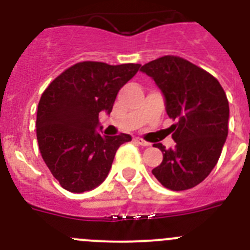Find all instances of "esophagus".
Wrapping results in <instances>:
<instances>
[{"label": "esophagus", "instance_id": "34e87169", "mask_svg": "<svg viewBox=\"0 0 250 250\" xmlns=\"http://www.w3.org/2000/svg\"><path fill=\"white\" fill-rule=\"evenodd\" d=\"M135 143H138L139 145H141V146H149V143H147V141H145V140H143V139H140V138H136L135 139Z\"/></svg>", "mask_w": 250, "mask_h": 250}]
</instances>
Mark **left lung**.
I'll return each mask as SVG.
<instances>
[{"instance_id": "1", "label": "left lung", "mask_w": 250, "mask_h": 250, "mask_svg": "<svg viewBox=\"0 0 250 250\" xmlns=\"http://www.w3.org/2000/svg\"><path fill=\"white\" fill-rule=\"evenodd\" d=\"M164 96L175 146L163 152L152 175L170 190H187L202 183L222 154L228 136L229 103L219 81L178 56H164L141 66Z\"/></svg>"}]
</instances>
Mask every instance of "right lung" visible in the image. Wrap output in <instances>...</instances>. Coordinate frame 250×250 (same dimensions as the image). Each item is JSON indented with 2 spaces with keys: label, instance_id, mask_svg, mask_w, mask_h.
<instances>
[{
  "label": "right lung",
  "instance_id": "add662e5",
  "mask_svg": "<svg viewBox=\"0 0 250 250\" xmlns=\"http://www.w3.org/2000/svg\"><path fill=\"white\" fill-rule=\"evenodd\" d=\"M139 63L85 61L71 66L40 99L36 132L43 161L71 193L90 191L107 178L116 150L127 134L105 136L101 111L110 115L119 90L139 71Z\"/></svg>",
  "mask_w": 250,
  "mask_h": 250
}]
</instances>
